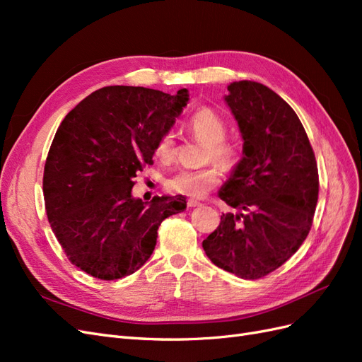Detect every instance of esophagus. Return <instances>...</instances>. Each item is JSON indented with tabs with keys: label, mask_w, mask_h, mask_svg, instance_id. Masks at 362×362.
<instances>
[{
	"label": "esophagus",
	"mask_w": 362,
	"mask_h": 362,
	"mask_svg": "<svg viewBox=\"0 0 362 362\" xmlns=\"http://www.w3.org/2000/svg\"><path fill=\"white\" fill-rule=\"evenodd\" d=\"M187 205H189V206H199L201 202L196 201V199H189V201H187Z\"/></svg>",
	"instance_id": "obj_1"
}]
</instances>
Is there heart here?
Wrapping results in <instances>:
<instances>
[{
  "label": "heart",
  "instance_id": "b5f03b06",
  "mask_svg": "<svg viewBox=\"0 0 362 362\" xmlns=\"http://www.w3.org/2000/svg\"><path fill=\"white\" fill-rule=\"evenodd\" d=\"M189 125L193 134L206 144L204 148V161L213 158L223 164L225 168L234 166L238 158V152L231 141L225 140L226 125L221 116L211 108L202 107L192 115ZM175 152H177L175 136L168 131L157 141L156 156L161 161H170L175 157ZM221 168L217 164H208V166L199 169H181L175 172L168 178L166 189L175 194L202 198L216 185L221 184Z\"/></svg>",
  "mask_w": 362,
  "mask_h": 362
}]
</instances>
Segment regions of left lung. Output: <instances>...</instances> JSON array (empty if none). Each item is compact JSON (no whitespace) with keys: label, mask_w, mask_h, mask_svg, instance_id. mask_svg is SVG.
<instances>
[{"label":"left lung","mask_w":362,"mask_h":362,"mask_svg":"<svg viewBox=\"0 0 362 362\" xmlns=\"http://www.w3.org/2000/svg\"><path fill=\"white\" fill-rule=\"evenodd\" d=\"M228 92L243 157L218 198L237 213L222 214L202 247L217 267L258 279L305 242L319 199V170L302 122L278 93L247 80L231 83Z\"/></svg>","instance_id":"8db88e82"}]
</instances>
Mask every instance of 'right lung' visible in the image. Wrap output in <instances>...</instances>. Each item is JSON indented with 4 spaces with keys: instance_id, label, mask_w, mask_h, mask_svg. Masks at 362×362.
<instances>
[{
    "instance_id": "obj_1",
    "label": "right lung",
    "mask_w": 362,
    "mask_h": 362,
    "mask_svg": "<svg viewBox=\"0 0 362 362\" xmlns=\"http://www.w3.org/2000/svg\"><path fill=\"white\" fill-rule=\"evenodd\" d=\"M187 101V89L169 95L107 86L62 120L43 170V198L52 233L83 272L104 281L131 275L154 252L164 218L185 210L181 194L144 202L131 189Z\"/></svg>"
}]
</instances>
